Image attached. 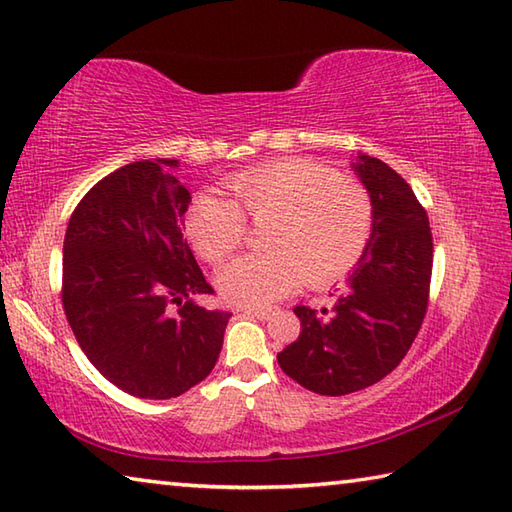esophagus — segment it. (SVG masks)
Instances as JSON below:
<instances>
[{"label":"esophagus","mask_w":512,"mask_h":512,"mask_svg":"<svg viewBox=\"0 0 512 512\" xmlns=\"http://www.w3.org/2000/svg\"><path fill=\"white\" fill-rule=\"evenodd\" d=\"M244 313L246 315H253V318H257V320H268L271 318V309H244Z\"/></svg>","instance_id":"obj_1"}]
</instances>
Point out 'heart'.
<instances>
[{
    "mask_svg": "<svg viewBox=\"0 0 512 512\" xmlns=\"http://www.w3.org/2000/svg\"><path fill=\"white\" fill-rule=\"evenodd\" d=\"M235 203L199 194L185 232L203 259L221 264L246 239L247 215L268 224L266 253L246 255L219 273V291L244 306L280 300L300 280L320 288L345 277L369 244L374 203L358 183L340 181L331 167L313 161H277L235 174L228 181Z\"/></svg>",
    "mask_w": 512,
    "mask_h": 512,
    "instance_id": "heart-1",
    "label": "heart"
}]
</instances>
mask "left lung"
I'll return each mask as SVG.
<instances>
[{
    "label": "left lung",
    "instance_id": "left-lung-1",
    "mask_svg": "<svg viewBox=\"0 0 512 512\" xmlns=\"http://www.w3.org/2000/svg\"><path fill=\"white\" fill-rule=\"evenodd\" d=\"M374 203L365 253L331 309L295 306L302 331L277 353L286 376L322 396H345L383 380L421 329L432 277L430 221L401 174L358 154L351 163Z\"/></svg>",
    "mask_w": 512,
    "mask_h": 512
}]
</instances>
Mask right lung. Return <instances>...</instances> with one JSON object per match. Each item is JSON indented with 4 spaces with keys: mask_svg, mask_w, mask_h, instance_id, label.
Listing matches in <instances>:
<instances>
[{
    "mask_svg": "<svg viewBox=\"0 0 512 512\" xmlns=\"http://www.w3.org/2000/svg\"><path fill=\"white\" fill-rule=\"evenodd\" d=\"M165 167H118L69 219L62 306L73 336L109 383L136 398H176L206 378L224 345L226 311L194 302L212 293L188 241L190 192Z\"/></svg>",
    "mask_w": 512,
    "mask_h": 512,
    "instance_id": "right-lung-1",
    "label": "right lung"
}]
</instances>
